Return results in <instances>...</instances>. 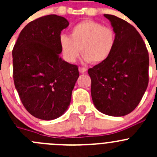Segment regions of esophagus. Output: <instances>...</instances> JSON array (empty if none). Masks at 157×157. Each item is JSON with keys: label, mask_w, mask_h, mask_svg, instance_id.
<instances>
[{"label": "esophagus", "mask_w": 157, "mask_h": 157, "mask_svg": "<svg viewBox=\"0 0 157 157\" xmlns=\"http://www.w3.org/2000/svg\"><path fill=\"white\" fill-rule=\"evenodd\" d=\"M79 71H80V73H81V74H83V73H86V71H87V69L85 68V67H79Z\"/></svg>", "instance_id": "esophagus-1"}]
</instances>
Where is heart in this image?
Listing matches in <instances>:
<instances>
[{
  "label": "heart",
  "mask_w": 157,
  "mask_h": 157,
  "mask_svg": "<svg viewBox=\"0 0 157 157\" xmlns=\"http://www.w3.org/2000/svg\"><path fill=\"white\" fill-rule=\"evenodd\" d=\"M116 34L110 26H105L95 20H86L71 29V37L61 35L59 45L66 61H77L81 51L86 62L97 64L109 59L115 49Z\"/></svg>",
  "instance_id": "obj_1"
}]
</instances>
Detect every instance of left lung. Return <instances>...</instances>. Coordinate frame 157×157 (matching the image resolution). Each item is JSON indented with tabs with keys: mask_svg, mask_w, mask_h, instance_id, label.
I'll list each match as a JSON object with an SVG mask.
<instances>
[{
	"mask_svg": "<svg viewBox=\"0 0 157 157\" xmlns=\"http://www.w3.org/2000/svg\"><path fill=\"white\" fill-rule=\"evenodd\" d=\"M116 34L109 59L88 70L96 108L111 116H124L137 106L149 82V55L137 29L121 18L104 14Z\"/></svg>",
	"mask_w": 157,
	"mask_h": 157,
	"instance_id": "left-lung-1",
	"label": "left lung"
}]
</instances>
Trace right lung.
I'll list each match as a JSON object with an SVG mask.
<instances>
[{
  "mask_svg": "<svg viewBox=\"0 0 157 157\" xmlns=\"http://www.w3.org/2000/svg\"><path fill=\"white\" fill-rule=\"evenodd\" d=\"M64 17L51 14L28 23L13 48L15 87L26 110L36 118L52 120L65 112L79 77L78 67L61 59V33Z\"/></svg>",
  "mask_w": 157,
  "mask_h": 157,
  "instance_id": "1",
  "label": "right lung"
}]
</instances>
